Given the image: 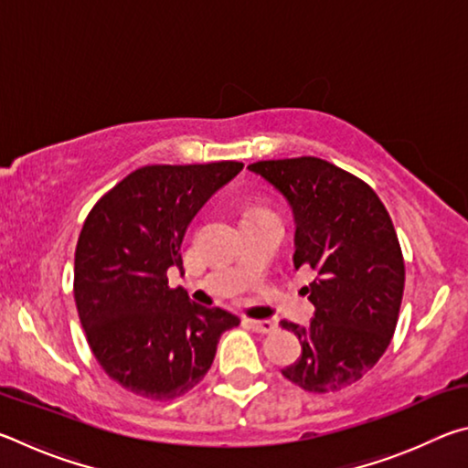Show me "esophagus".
Returning <instances> with one entry per match:
<instances>
[{
	"label": "esophagus",
	"instance_id": "esophagus-1",
	"mask_svg": "<svg viewBox=\"0 0 468 468\" xmlns=\"http://www.w3.org/2000/svg\"><path fill=\"white\" fill-rule=\"evenodd\" d=\"M245 324H248L253 332H258V335H271L276 328L272 320H245Z\"/></svg>",
	"mask_w": 468,
	"mask_h": 468
}]
</instances>
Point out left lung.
I'll list each match as a JSON object with an SVG mask.
<instances>
[{
    "instance_id": "8db88e82",
    "label": "left lung",
    "mask_w": 468,
    "mask_h": 468,
    "mask_svg": "<svg viewBox=\"0 0 468 468\" xmlns=\"http://www.w3.org/2000/svg\"><path fill=\"white\" fill-rule=\"evenodd\" d=\"M295 220V268H312L303 287L315 312L310 326L281 322L301 343L282 376L310 392L357 382L390 345L405 291V262L390 215L366 181L315 156L260 161Z\"/></svg>"
}]
</instances>
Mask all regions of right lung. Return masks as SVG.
<instances>
[{"label":"right lung","instance_id":"add662e5","mask_svg":"<svg viewBox=\"0 0 468 468\" xmlns=\"http://www.w3.org/2000/svg\"><path fill=\"white\" fill-rule=\"evenodd\" d=\"M243 163L150 165L94 204L78 237L74 299L94 357L125 390L153 400L186 394L210 369L239 318L204 307L167 271L202 206Z\"/></svg>","mask_w":468,"mask_h":468}]
</instances>
